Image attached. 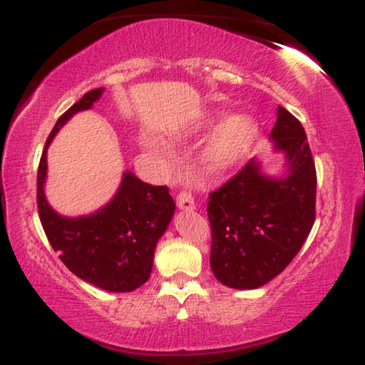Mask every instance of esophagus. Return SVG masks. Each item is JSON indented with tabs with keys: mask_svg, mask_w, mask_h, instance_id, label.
Returning a JSON list of instances; mask_svg holds the SVG:
<instances>
[{
	"mask_svg": "<svg viewBox=\"0 0 365 365\" xmlns=\"http://www.w3.org/2000/svg\"><path fill=\"white\" fill-rule=\"evenodd\" d=\"M176 202H178V207L181 209V211H194V209H196L194 197L187 191H182L181 194H179Z\"/></svg>",
	"mask_w": 365,
	"mask_h": 365,
	"instance_id": "esophagus-1",
	"label": "esophagus"
}]
</instances>
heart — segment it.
I'll return each mask as SVG.
<instances>
[{"instance_id": "obj_1", "label": "heart", "mask_w": 365, "mask_h": 365, "mask_svg": "<svg viewBox=\"0 0 365 365\" xmlns=\"http://www.w3.org/2000/svg\"><path fill=\"white\" fill-rule=\"evenodd\" d=\"M221 114H209L196 124V133H206L219 121ZM259 126L252 118L246 114H227L224 116L211 136L204 144L201 156V166L209 174H222L236 166L239 161L246 158L251 148L256 143ZM148 144L153 148H161L156 139H148Z\"/></svg>"}]
</instances>
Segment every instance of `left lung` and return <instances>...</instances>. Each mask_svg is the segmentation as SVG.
<instances>
[{"label":"left lung","mask_w":365,"mask_h":365,"mask_svg":"<svg viewBox=\"0 0 365 365\" xmlns=\"http://www.w3.org/2000/svg\"><path fill=\"white\" fill-rule=\"evenodd\" d=\"M274 153L284 154L282 176H269L251 159L231 181L209 194L211 267L232 289H257L279 276L316 219V166L302 124L277 108Z\"/></svg>","instance_id":"left-lung-1"}]
</instances>
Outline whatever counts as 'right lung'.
<instances>
[{"label":"right lung","mask_w":365,"mask_h":365,"mask_svg":"<svg viewBox=\"0 0 365 365\" xmlns=\"http://www.w3.org/2000/svg\"><path fill=\"white\" fill-rule=\"evenodd\" d=\"M103 93L104 88L86 93L54 124L38 168V211L49 244L74 276L104 291L131 292L151 276L154 249L176 211L169 189L126 171L111 201L78 217L58 214L44 194L49 144L74 114L91 109Z\"/></svg>","instance_id":"right-lung-1"}]
</instances>
